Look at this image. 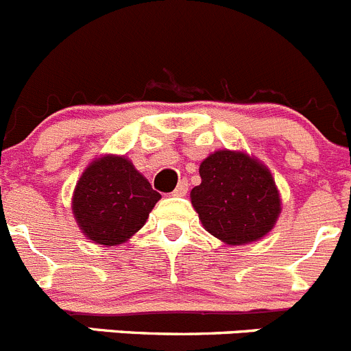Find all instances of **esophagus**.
Returning a JSON list of instances; mask_svg holds the SVG:
<instances>
[{"label": "esophagus", "mask_w": 351, "mask_h": 351, "mask_svg": "<svg viewBox=\"0 0 351 351\" xmlns=\"http://www.w3.org/2000/svg\"><path fill=\"white\" fill-rule=\"evenodd\" d=\"M186 193H188V181L182 179V181H179L178 188L173 189V197H184Z\"/></svg>", "instance_id": "esophagus-1"}]
</instances>
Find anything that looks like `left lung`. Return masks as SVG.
<instances>
[{"label": "left lung", "instance_id": "obj_1", "mask_svg": "<svg viewBox=\"0 0 351 351\" xmlns=\"http://www.w3.org/2000/svg\"><path fill=\"white\" fill-rule=\"evenodd\" d=\"M200 178L191 189V204L215 239L243 245L273 230L282 202L271 172L259 160L219 149L202 162Z\"/></svg>", "mask_w": 351, "mask_h": 351}]
</instances>
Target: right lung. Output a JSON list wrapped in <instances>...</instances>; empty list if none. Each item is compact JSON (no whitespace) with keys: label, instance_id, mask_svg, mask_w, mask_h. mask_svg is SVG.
<instances>
[{"label":"right lung","instance_id":"right-lung-1","mask_svg":"<svg viewBox=\"0 0 351 351\" xmlns=\"http://www.w3.org/2000/svg\"><path fill=\"white\" fill-rule=\"evenodd\" d=\"M160 198L130 160L106 154L82 173L73 195V214L92 242L118 245L144 226Z\"/></svg>","mask_w":351,"mask_h":351}]
</instances>
